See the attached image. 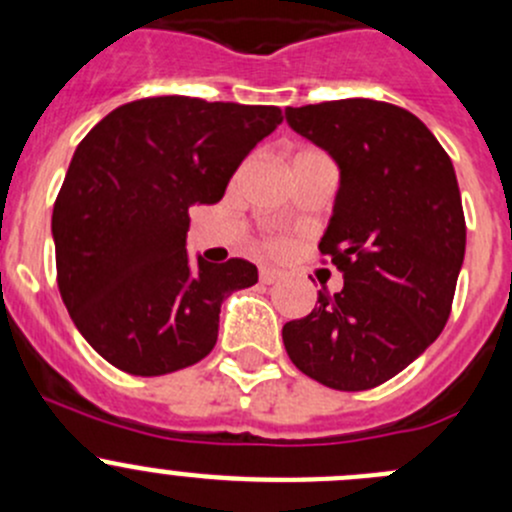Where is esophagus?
Here are the masks:
<instances>
[{
    "mask_svg": "<svg viewBox=\"0 0 512 512\" xmlns=\"http://www.w3.org/2000/svg\"><path fill=\"white\" fill-rule=\"evenodd\" d=\"M282 272L275 270V267H260V282L262 285H275V282H280Z\"/></svg>",
    "mask_w": 512,
    "mask_h": 512,
    "instance_id": "1",
    "label": "esophagus"
}]
</instances>
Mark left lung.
<instances>
[{
    "instance_id": "left-lung-1",
    "label": "left lung",
    "mask_w": 512,
    "mask_h": 512,
    "mask_svg": "<svg viewBox=\"0 0 512 512\" xmlns=\"http://www.w3.org/2000/svg\"><path fill=\"white\" fill-rule=\"evenodd\" d=\"M292 131L339 168L319 250L344 287L282 327L302 374L337 391L384 384L443 332L466 255L451 158L414 113L371 98L285 108Z\"/></svg>"
}]
</instances>
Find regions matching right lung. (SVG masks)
<instances>
[{
	"mask_svg": "<svg viewBox=\"0 0 512 512\" xmlns=\"http://www.w3.org/2000/svg\"><path fill=\"white\" fill-rule=\"evenodd\" d=\"M277 123V106L158 96L118 106L79 143L51 215L56 275L108 364L163 376L213 352L220 307L257 267L190 260L188 210L218 203Z\"/></svg>",
	"mask_w": 512,
	"mask_h": 512,
	"instance_id": "add662e5",
	"label": "right lung"
}]
</instances>
